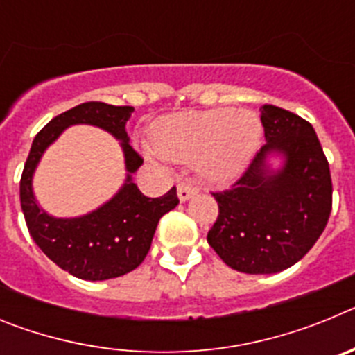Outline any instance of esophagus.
I'll return each mask as SVG.
<instances>
[{"instance_id": "34e87169", "label": "esophagus", "mask_w": 355, "mask_h": 355, "mask_svg": "<svg viewBox=\"0 0 355 355\" xmlns=\"http://www.w3.org/2000/svg\"><path fill=\"white\" fill-rule=\"evenodd\" d=\"M197 193H199V187L193 184L192 181H183V183H180V187H178V197H180V200H183V202L188 199H192Z\"/></svg>"}]
</instances>
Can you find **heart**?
Listing matches in <instances>:
<instances>
[{"mask_svg":"<svg viewBox=\"0 0 355 355\" xmlns=\"http://www.w3.org/2000/svg\"><path fill=\"white\" fill-rule=\"evenodd\" d=\"M261 140V122L249 110L215 108L184 112L156 122L158 155L178 163L199 162L209 180L227 181L240 174Z\"/></svg>","mask_w":355,"mask_h":355,"instance_id":"b5f03b06","label":"heart"}]
</instances>
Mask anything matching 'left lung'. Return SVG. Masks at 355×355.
<instances>
[{
    "label": "left lung",
    "instance_id": "obj_1",
    "mask_svg": "<svg viewBox=\"0 0 355 355\" xmlns=\"http://www.w3.org/2000/svg\"><path fill=\"white\" fill-rule=\"evenodd\" d=\"M266 144L229 190L213 192L218 216L208 243L222 261L245 274H277L309 252L332 209L329 162L307 121L274 105L261 106ZM283 154L270 171L266 158Z\"/></svg>",
    "mask_w": 355,
    "mask_h": 355
}]
</instances>
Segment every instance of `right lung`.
<instances>
[{"mask_svg": "<svg viewBox=\"0 0 355 355\" xmlns=\"http://www.w3.org/2000/svg\"><path fill=\"white\" fill-rule=\"evenodd\" d=\"M133 112V106L81 103L56 115L37 133L24 163L19 192L28 231L53 263L78 279L105 281L135 270L149 252L159 218L180 205L175 187L165 196L150 199L131 181V174L144 163L128 142L126 122ZM72 123L99 125L121 139L130 174L118 196L96 212L80 219H55L36 205L31 175L45 147Z\"/></svg>", "mask_w": 355, "mask_h": 355, "instance_id": "1", "label": "right lung"}]
</instances>
